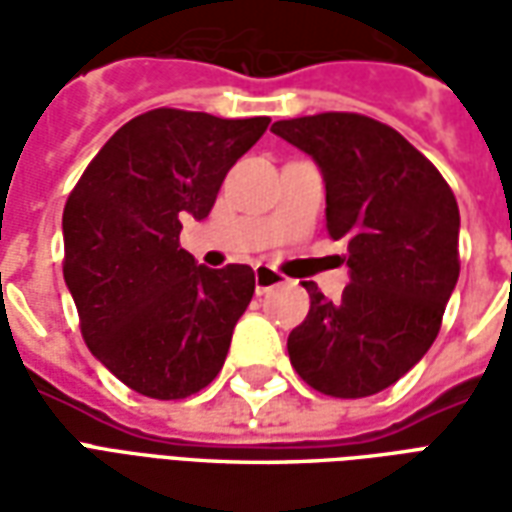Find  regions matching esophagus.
<instances>
[{
	"label": "esophagus",
	"instance_id": "34e87169",
	"mask_svg": "<svg viewBox=\"0 0 512 512\" xmlns=\"http://www.w3.org/2000/svg\"><path fill=\"white\" fill-rule=\"evenodd\" d=\"M277 285H282V277H279V274H274V271H271V268H266V266L255 268L257 296H263V293H268L271 288H277Z\"/></svg>",
	"mask_w": 512,
	"mask_h": 512
}]
</instances>
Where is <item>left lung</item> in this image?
<instances>
[{"label":"left lung","mask_w":512,"mask_h":512,"mask_svg":"<svg viewBox=\"0 0 512 512\" xmlns=\"http://www.w3.org/2000/svg\"><path fill=\"white\" fill-rule=\"evenodd\" d=\"M271 131L321 167L326 230L348 244L351 268L340 301L304 282L310 312L288 337L290 365L323 395H376L441 329L461 271L455 194L406 136L373 117L323 112Z\"/></svg>","instance_id":"obj_1"}]
</instances>
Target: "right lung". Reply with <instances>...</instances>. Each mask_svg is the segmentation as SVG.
I'll return each instance as SVG.
<instances>
[{
  "mask_svg": "<svg viewBox=\"0 0 512 512\" xmlns=\"http://www.w3.org/2000/svg\"><path fill=\"white\" fill-rule=\"evenodd\" d=\"M268 123L150 109L98 150L65 202L62 274L84 343L139 395L180 400L222 370L255 271L197 266L180 249V222L211 213Z\"/></svg>",
  "mask_w": 512,
  "mask_h": 512,
  "instance_id": "obj_1",
  "label": "right lung"
}]
</instances>
